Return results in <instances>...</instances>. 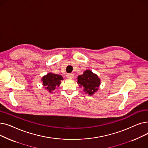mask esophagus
<instances>
[{"label":"esophagus","mask_w":148,"mask_h":148,"mask_svg":"<svg viewBox=\"0 0 148 148\" xmlns=\"http://www.w3.org/2000/svg\"><path fill=\"white\" fill-rule=\"evenodd\" d=\"M73 77H74V75L72 73L67 74H66V77H67V78H68V79H72V78H73Z\"/></svg>","instance_id":"obj_1"}]
</instances>
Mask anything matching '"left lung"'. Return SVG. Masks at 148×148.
Instances as JSON below:
<instances>
[{"instance_id": "1", "label": "left lung", "mask_w": 148, "mask_h": 148, "mask_svg": "<svg viewBox=\"0 0 148 148\" xmlns=\"http://www.w3.org/2000/svg\"><path fill=\"white\" fill-rule=\"evenodd\" d=\"M77 79V83L83 87L86 94L92 95L98 90L100 80L96 74H93L90 70L85 71L83 74L79 75Z\"/></svg>"}]
</instances>
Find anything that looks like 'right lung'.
Segmentation results:
<instances>
[{
    "label": "right lung",
    "mask_w": 148,
    "mask_h": 148,
    "mask_svg": "<svg viewBox=\"0 0 148 148\" xmlns=\"http://www.w3.org/2000/svg\"><path fill=\"white\" fill-rule=\"evenodd\" d=\"M63 80V77L58 74L53 73H49L42 78L43 85L45 87V89H47L50 92L56 89L61 83V80Z\"/></svg>",
    "instance_id": "right-lung-1"
}]
</instances>
